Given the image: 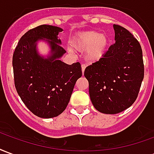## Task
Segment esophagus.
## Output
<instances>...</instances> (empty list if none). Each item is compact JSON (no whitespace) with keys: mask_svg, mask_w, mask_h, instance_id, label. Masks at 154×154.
I'll use <instances>...</instances> for the list:
<instances>
[{"mask_svg":"<svg viewBox=\"0 0 154 154\" xmlns=\"http://www.w3.org/2000/svg\"><path fill=\"white\" fill-rule=\"evenodd\" d=\"M85 68H86V65H85V64H82V73H84Z\"/></svg>","mask_w":154,"mask_h":154,"instance_id":"1","label":"esophagus"}]
</instances>
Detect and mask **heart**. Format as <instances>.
Here are the masks:
<instances>
[{"mask_svg":"<svg viewBox=\"0 0 154 154\" xmlns=\"http://www.w3.org/2000/svg\"><path fill=\"white\" fill-rule=\"evenodd\" d=\"M107 38L97 32L81 33L72 41V46L79 52L86 51V58L91 63L99 61L103 57L106 49Z\"/></svg>","mask_w":154,"mask_h":154,"instance_id":"1","label":"heart"}]
</instances>
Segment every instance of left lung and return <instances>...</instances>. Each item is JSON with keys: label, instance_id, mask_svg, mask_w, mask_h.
Wrapping results in <instances>:
<instances>
[{"label": "left lung", "instance_id": "8db88e82", "mask_svg": "<svg viewBox=\"0 0 154 154\" xmlns=\"http://www.w3.org/2000/svg\"><path fill=\"white\" fill-rule=\"evenodd\" d=\"M115 40L100 60L86 67L94 107L103 114H118L132 106L144 76L142 48L125 28L114 25Z\"/></svg>", "mask_w": 154, "mask_h": 154}]
</instances>
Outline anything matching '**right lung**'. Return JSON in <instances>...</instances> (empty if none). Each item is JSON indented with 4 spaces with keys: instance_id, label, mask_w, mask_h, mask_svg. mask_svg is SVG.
<instances>
[{
    "instance_id": "1",
    "label": "right lung",
    "mask_w": 154,
    "mask_h": 154,
    "mask_svg": "<svg viewBox=\"0 0 154 154\" xmlns=\"http://www.w3.org/2000/svg\"><path fill=\"white\" fill-rule=\"evenodd\" d=\"M63 29L42 25L22 36L13 54L16 91L32 113L40 118H53L66 109L77 80L82 77L80 63L68 65L58 58L66 52L57 38ZM48 39L52 55L48 60L36 53V42Z\"/></svg>"
}]
</instances>
